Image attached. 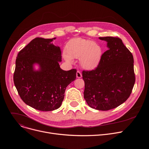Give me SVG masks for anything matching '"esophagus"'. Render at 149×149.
Here are the masks:
<instances>
[{
  "mask_svg": "<svg viewBox=\"0 0 149 149\" xmlns=\"http://www.w3.org/2000/svg\"><path fill=\"white\" fill-rule=\"evenodd\" d=\"M76 75H77V78H81V77H82L81 73L80 71H79V70H78V71L77 72Z\"/></svg>",
  "mask_w": 149,
  "mask_h": 149,
  "instance_id": "1",
  "label": "esophagus"
}]
</instances>
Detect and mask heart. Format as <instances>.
Masks as SVG:
<instances>
[{"label":"heart","mask_w":149,"mask_h":149,"mask_svg":"<svg viewBox=\"0 0 149 149\" xmlns=\"http://www.w3.org/2000/svg\"><path fill=\"white\" fill-rule=\"evenodd\" d=\"M66 53L63 57L70 63L72 58H80L81 66L88 70L96 68L101 58L102 48L96 42L86 39L77 38L70 40L66 46Z\"/></svg>","instance_id":"heart-1"}]
</instances>
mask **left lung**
Returning a JSON list of instances; mask_svg holds the SVG:
<instances>
[{"instance_id":"1","label":"left lung","mask_w":149,"mask_h":149,"mask_svg":"<svg viewBox=\"0 0 149 149\" xmlns=\"http://www.w3.org/2000/svg\"><path fill=\"white\" fill-rule=\"evenodd\" d=\"M99 38L107 42L108 50L95 69L83 71L84 98L91 107L108 111L123 104L130 95L135 82L134 61L120 38Z\"/></svg>"}]
</instances>
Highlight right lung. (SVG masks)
<instances>
[{
	"label": "right lung",
	"mask_w": 149,
	"mask_h": 149,
	"mask_svg": "<svg viewBox=\"0 0 149 149\" xmlns=\"http://www.w3.org/2000/svg\"><path fill=\"white\" fill-rule=\"evenodd\" d=\"M56 38H35L18 54L14 83L23 102L41 111L59 108L68 86L76 79L77 70H63L59 65L61 52L51 42ZM39 66L35 70L33 65Z\"/></svg>",
	"instance_id": "1"
}]
</instances>
